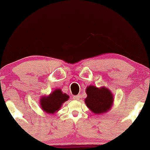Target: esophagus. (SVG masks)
<instances>
[{
	"label": "esophagus",
	"instance_id": "1",
	"mask_svg": "<svg viewBox=\"0 0 150 150\" xmlns=\"http://www.w3.org/2000/svg\"><path fill=\"white\" fill-rule=\"evenodd\" d=\"M73 98H74V100H80V95H77V96H74L73 97Z\"/></svg>",
	"mask_w": 150,
	"mask_h": 150
}]
</instances>
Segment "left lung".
I'll return each instance as SVG.
<instances>
[{
  "label": "left lung",
  "mask_w": 150,
  "mask_h": 150,
  "mask_svg": "<svg viewBox=\"0 0 150 150\" xmlns=\"http://www.w3.org/2000/svg\"><path fill=\"white\" fill-rule=\"evenodd\" d=\"M85 91L87 98L85 99V103L93 113H106L113 105L114 96L108 88L89 85L86 88Z\"/></svg>",
  "instance_id": "left-lung-1"
}]
</instances>
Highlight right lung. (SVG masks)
<instances>
[{
    "label": "right lung",
    "instance_id": "add662e5",
    "mask_svg": "<svg viewBox=\"0 0 150 150\" xmlns=\"http://www.w3.org/2000/svg\"><path fill=\"white\" fill-rule=\"evenodd\" d=\"M69 96L63 93L61 89H56L49 94L41 96L40 106L45 113H57L60 110L63 104L69 100Z\"/></svg>",
    "mask_w": 150,
    "mask_h": 150
}]
</instances>
